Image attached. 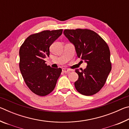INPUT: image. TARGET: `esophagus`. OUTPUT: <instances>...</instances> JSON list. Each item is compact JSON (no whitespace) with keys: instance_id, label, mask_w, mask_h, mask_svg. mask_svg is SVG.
Listing matches in <instances>:
<instances>
[{"instance_id":"34e87169","label":"esophagus","mask_w":129,"mask_h":129,"mask_svg":"<svg viewBox=\"0 0 129 129\" xmlns=\"http://www.w3.org/2000/svg\"><path fill=\"white\" fill-rule=\"evenodd\" d=\"M62 71L64 73H68V72H69L71 71V70L69 69H67V68H62Z\"/></svg>"}]
</instances>
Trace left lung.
<instances>
[{"label": "left lung", "instance_id": "left-lung-1", "mask_svg": "<svg viewBox=\"0 0 129 129\" xmlns=\"http://www.w3.org/2000/svg\"><path fill=\"white\" fill-rule=\"evenodd\" d=\"M64 34L74 45L78 57L87 63L84 70L76 69L78 75L75 82L76 90L85 95L94 94L104 86L112 69L108 44L90 29H65Z\"/></svg>", "mask_w": 129, "mask_h": 129}]
</instances>
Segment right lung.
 <instances>
[{
	"label": "right lung",
	"mask_w": 129,
	"mask_h": 129,
	"mask_svg": "<svg viewBox=\"0 0 129 129\" xmlns=\"http://www.w3.org/2000/svg\"><path fill=\"white\" fill-rule=\"evenodd\" d=\"M62 29L44 30L28 36L19 50V68L26 85L32 92L40 96L49 94L55 88L62 69L45 64L49 47L61 35Z\"/></svg>",
	"instance_id": "add662e5"
}]
</instances>
